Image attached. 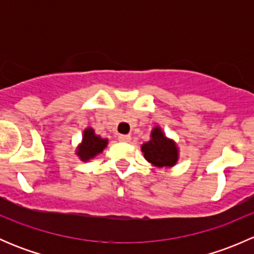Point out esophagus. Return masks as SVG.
I'll list each match as a JSON object with an SVG mask.
<instances>
[{"instance_id":"34e87169","label":"esophagus","mask_w":254,"mask_h":254,"mask_svg":"<svg viewBox=\"0 0 254 254\" xmlns=\"http://www.w3.org/2000/svg\"><path fill=\"white\" fill-rule=\"evenodd\" d=\"M118 139H119V141L129 142L130 140H131V136H130V135H119V136H118Z\"/></svg>"}]
</instances>
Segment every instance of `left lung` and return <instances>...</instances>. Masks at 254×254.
<instances>
[{
    "mask_svg": "<svg viewBox=\"0 0 254 254\" xmlns=\"http://www.w3.org/2000/svg\"><path fill=\"white\" fill-rule=\"evenodd\" d=\"M141 150L146 160L157 167H171L178 158L175 142L168 140L160 127L152 130L151 140L143 143Z\"/></svg>",
    "mask_w": 254,
    "mask_h": 254,
    "instance_id": "8db88e82",
    "label": "left lung"
}]
</instances>
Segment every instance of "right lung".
Instances as JSON below:
<instances>
[{
	"instance_id": "right-lung-1",
	"label": "right lung",
	"mask_w": 254,
	"mask_h": 254,
	"mask_svg": "<svg viewBox=\"0 0 254 254\" xmlns=\"http://www.w3.org/2000/svg\"><path fill=\"white\" fill-rule=\"evenodd\" d=\"M107 142H108V140L96 136L92 129L84 130L83 141H82L81 146H79L77 155L81 157L82 161L93 158L97 153L103 151V148L107 146Z\"/></svg>"
}]
</instances>
